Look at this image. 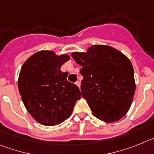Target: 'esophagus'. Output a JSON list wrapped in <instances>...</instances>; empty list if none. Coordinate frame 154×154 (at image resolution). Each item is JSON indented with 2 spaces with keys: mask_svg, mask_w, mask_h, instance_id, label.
<instances>
[{
  "mask_svg": "<svg viewBox=\"0 0 154 154\" xmlns=\"http://www.w3.org/2000/svg\"><path fill=\"white\" fill-rule=\"evenodd\" d=\"M75 84L77 86V87H79V88H80V81H77V82L75 83Z\"/></svg>",
  "mask_w": 154,
  "mask_h": 154,
  "instance_id": "34e87169",
  "label": "esophagus"
}]
</instances>
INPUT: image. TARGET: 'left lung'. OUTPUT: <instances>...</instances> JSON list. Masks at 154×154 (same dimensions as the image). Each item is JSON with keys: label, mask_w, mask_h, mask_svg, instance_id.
Here are the masks:
<instances>
[{"label": "left lung", "mask_w": 154, "mask_h": 154, "mask_svg": "<svg viewBox=\"0 0 154 154\" xmlns=\"http://www.w3.org/2000/svg\"><path fill=\"white\" fill-rule=\"evenodd\" d=\"M72 57L82 67L81 94L94 117L106 123L120 120L128 112L135 93L132 63L118 50L93 45Z\"/></svg>", "instance_id": "obj_1"}]
</instances>
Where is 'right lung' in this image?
Segmentation results:
<instances>
[{
  "label": "right lung",
  "instance_id": "obj_1",
  "mask_svg": "<svg viewBox=\"0 0 154 154\" xmlns=\"http://www.w3.org/2000/svg\"><path fill=\"white\" fill-rule=\"evenodd\" d=\"M67 54L38 51L24 62L18 78L22 101L33 118L45 126L61 124L71 115L81 97L77 85L67 81L60 67L69 60Z\"/></svg>",
  "mask_w": 154,
  "mask_h": 154
}]
</instances>
